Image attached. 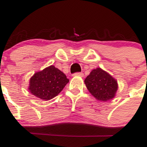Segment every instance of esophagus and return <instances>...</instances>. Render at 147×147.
Segmentation results:
<instances>
[{
  "label": "esophagus",
  "instance_id": "34e87169",
  "mask_svg": "<svg viewBox=\"0 0 147 147\" xmlns=\"http://www.w3.org/2000/svg\"><path fill=\"white\" fill-rule=\"evenodd\" d=\"M73 76H81V77H82V76H84V74H83V73H75V74H73Z\"/></svg>",
  "mask_w": 147,
  "mask_h": 147
}]
</instances>
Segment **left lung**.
Wrapping results in <instances>:
<instances>
[{"label":"left lung","instance_id":"1","mask_svg":"<svg viewBox=\"0 0 147 147\" xmlns=\"http://www.w3.org/2000/svg\"><path fill=\"white\" fill-rule=\"evenodd\" d=\"M84 83L91 95L100 101L113 99L118 90L117 81L100 68L92 70Z\"/></svg>","mask_w":147,"mask_h":147}]
</instances>
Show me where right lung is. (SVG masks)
<instances>
[{"instance_id": "right-lung-1", "label": "right lung", "mask_w": 147, "mask_h": 147, "mask_svg": "<svg viewBox=\"0 0 147 147\" xmlns=\"http://www.w3.org/2000/svg\"><path fill=\"white\" fill-rule=\"evenodd\" d=\"M68 82L69 79L63 72L50 65L31 76L28 90L32 95L41 100H49L57 96Z\"/></svg>"}]
</instances>
